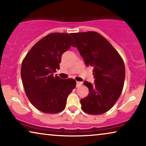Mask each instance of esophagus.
I'll return each instance as SVG.
<instances>
[{
  "instance_id": "esophagus-1",
  "label": "esophagus",
  "mask_w": 146,
  "mask_h": 146,
  "mask_svg": "<svg viewBox=\"0 0 146 146\" xmlns=\"http://www.w3.org/2000/svg\"><path fill=\"white\" fill-rule=\"evenodd\" d=\"M82 84V82H78V81H77V82H76V86L77 87H79L80 86H81Z\"/></svg>"
}]
</instances>
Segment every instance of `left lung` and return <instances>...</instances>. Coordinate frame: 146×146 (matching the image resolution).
<instances>
[{
  "label": "left lung",
  "instance_id": "obj_1",
  "mask_svg": "<svg viewBox=\"0 0 146 146\" xmlns=\"http://www.w3.org/2000/svg\"><path fill=\"white\" fill-rule=\"evenodd\" d=\"M78 50L87 66L94 68V84L85 81L88 95L80 100L82 111L90 115H101L110 110L121 94L125 68L117 51L97 32L74 33Z\"/></svg>",
  "mask_w": 146,
  "mask_h": 146
}]
</instances>
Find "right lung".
Here are the masks:
<instances>
[{"mask_svg": "<svg viewBox=\"0 0 146 146\" xmlns=\"http://www.w3.org/2000/svg\"><path fill=\"white\" fill-rule=\"evenodd\" d=\"M75 42L68 33H50L32 47L23 60L21 75L26 95L36 109L58 113L65 109L68 96L75 88L72 78L58 76L62 54Z\"/></svg>", "mask_w": 146, "mask_h": 146, "instance_id": "add662e5", "label": "right lung"}]
</instances>
